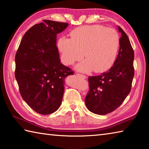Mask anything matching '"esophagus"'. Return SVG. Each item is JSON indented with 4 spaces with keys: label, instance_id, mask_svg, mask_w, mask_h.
<instances>
[{
    "label": "esophagus",
    "instance_id": "1",
    "mask_svg": "<svg viewBox=\"0 0 149 149\" xmlns=\"http://www.w3.org/2000/svg\"><path fill=\"white\" fill-rule=\"evenodd\" d=\"M76 75H77V76H79V77H81V78H83V79H85V78H86V76H85V75H83V74H76Z\"/></svg>",
    "mask_w": 149,
    "mask_h": 149
}]
</instances>
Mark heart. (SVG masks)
Segmentation results:
<instances>
[{
  "instance_id": "heart-1",
  "label": "heart",
  "mask_w": 149,
  "mask_h": 149,
  "mask_svg": "<svg viewBox=\"0 0 149 149\" xmlns=\"http://www.w3.org/2000/svg\"><path fill=\"white\" fill-rule=\"evenodd\" d=\"M70 37H62L58 41L65 64L72 65L84 56L86 60L77 65V70L100 73L114 63L120 45L119 35L115 29L100 25L85 26L73 30Z\"/></svg>"
}]
</instances>
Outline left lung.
Masks as SVG:
<instances>
[{"label": "left lung", "instance_id": "1", "mask_svg": "<svg viewBox=\"0 0 149 149\" xmlns=\"http://www.w3.org/2000/svg\"><path fill=\"white\" fill-rule=\"evenodd\" d=\"M122 34L120 49L114 65L107 72L88 78L89 90L85 99L87 109L96 114L105 115L118 108L132 89L134 76V52L127 35Z\"/></svg>", "mask_w": 149, "mask_h": 149}]
</instances>
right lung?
<instances>
[{
	"label": "right lung",
	"mask_w": 149,
	"mask_h": 149,
	"mask_svg": "<svg viewBox=\"0 0 149 149\" xmlns=\"http://www.w3.org/2000/svg\"><path fill=\"white\" fill-rule=\"evenodd\" d=\"M68 23L44 19L27 30L15 56V77L27 104L40 114L58 109L64 91V79L74 72L60 62L56 35Z\"/></svg>",
	"instance_id": "add662e5"
}]
</instances>
